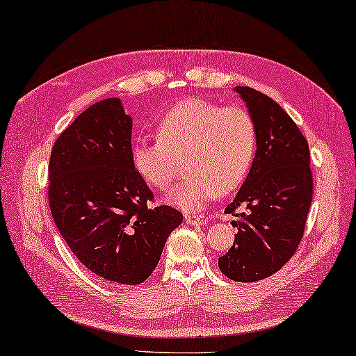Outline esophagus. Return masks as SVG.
I'll list each match as a JSON object with an SVG mask.
<instances>
[{
    "label": "esophagus",
    "mask_w": 356,
    "mask_h": 356,
    "mask_svg": "<svg viewBox=\"0 0 356 356\" xmlns=\"http://www.w3.org/2000/svg\"><path fill=\"white\" fill-rule=\"evenodd\" d=\"M184 220L191 226H202V224H207L209 222V218L202 216V215H193V213H188V215H184Z\"/></svg>",
    "instance_id": "34e87169"
}]
</instances>
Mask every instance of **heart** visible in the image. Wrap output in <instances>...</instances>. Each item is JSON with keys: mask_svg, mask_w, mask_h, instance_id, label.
<instances>
[{"mask_svg": "<svg viewBox=\"0 0 356 356\" xmlns=\"http://www.w3.org/2000/svg\"><path fill=\"white\" fill-rule=\"evenodd\" d=\"M256 141V125L247 109L189 98L162 118L157 140L134 141L132 162L145 183L165 189L178 175L179 162L186 161L189 175L168 189L165 200L183 210H199L245 181Z\"/></svg>", "mask_w": 356, "mask_h": 356, "instance_id": "heart-1", "label": "heart"}]
</instances>
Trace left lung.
Masks as SVG:
<instances>
[{
  "instance_id": "1",
  "label": "left lung",
  "mask_w": 356,
  "mask_h": 356,
  "mask_svg": "<svg viewBox=\"0 0 356 356\" xmlns=\"http://www.w3.org/2000/svg\"><path fill=\"white\" fill-rule=\"evenodd\" d=\"M256 125L253 165L224 213L237 221L231 250L218 259L234 282H258L280 270L304 235L314 195L307 140L283 108L251 87H235ZM240 204L248 213H235Z\"/></svg>"
}]
</instances>
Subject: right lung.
I'll use <instances>...</instances> for the list:
<instances>
[{
	"mask_svg": "<svg viewBox=\"0 0 356 356\" xmlns=\"http://www.w3.org/2000/svg\"><path fill=\"white\" fill-rule=\"evenodd\" d=\"M132 118L119 98L81 113L52 147L49 205L73 254L122 285L143 283L183 215L154 199L132 162Z\"/></svg>",
	"mask_w": 356,
	"mask_h": 356,
	"instance_id": "right-lung-1",
	"label": "right lung"
}]
</instances>
